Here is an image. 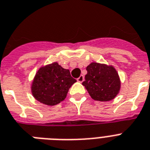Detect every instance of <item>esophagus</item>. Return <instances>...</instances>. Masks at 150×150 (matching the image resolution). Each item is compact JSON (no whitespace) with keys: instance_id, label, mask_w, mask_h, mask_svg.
Instances as JSON below:
<instances>
[{"instance_id":"obj_1","label":"esophagus","mask_w":150,"mask_h":150,"mask_svg":"<svg viewBox=\"0 0 150 150\" xmlns=\"http://www.w3.org/2000/svg\"><path fill=\"white\" fill-rule=\"evenodd\" d=\"M77 81H79V82H82V81H84L83 75H80V76H79V77L77 79Z\"/></svg>"}]
</instances>
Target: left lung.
Returning <instances> with one entry per match:
<instances>
[{"label":"left lung","instance_id":"8db88e82","mask_svg":"<svg viewBox=\"0 0 150 150\" xmlns=\"http://www.w3.org/2000/svg\"><path fill=\"white\" fill-rule=\"evenodd\" d=\"M86 80L82 82L94 100L107 102L115 98L120 89V79L112 66L92 62L86 68Z\"/></svg>","mask_w":150,"mask_h":150}]
</instances>
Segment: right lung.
<instances>
[{"label":"right lung","instance_id":"1","mask_svg":"<svg viewBox=\"0 0 150 150\" xmlns=\"http://www.w3.org/2000/svg\"><path fill=\"white\" fill-rule=\"evenodd\" d=\"M76 80L69 69L57 62L41 67L36 73L31 86L33 96L40 103L54 105L66 98L67 93Z\"/></svg>","mask_w":150,"mask_h":150}]
</instances>
